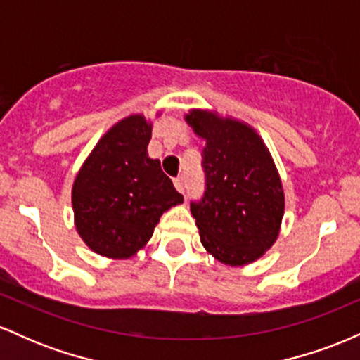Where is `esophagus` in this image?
Here are the masks:
<instances>
[{
  "label": "esophagus",
  "mask_w": 360,
  "mask_h": 360,
  "mask_svg": "<svg viewBox=\"0 0 360 360\" xmlns=\"http://www.w3.org/2000/svg\"><path fill=\"white\" fill-rule=\"evenodd\" d=\"M174 186H176L177 191L184 193V189H186V179H184V177H183V176L176 177V179H174Z\"/></svg>",
  "instance_id": "esophagus-1"
}]
</instances>
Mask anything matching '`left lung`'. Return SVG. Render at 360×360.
<instances>
[{
	"label": "left lung",
	"instance_id": "left-lung-1",
	"mask_svg": "<svg viewBox=\"0 0 360 360\" xmlns=\"http://www.w3.org/2000/svg\"><path fill=\"white\" fill-rule=\"evenodd\" d=\"M186 122L206 140L205 193L191 201L201 243L214 259L245 266L279 233L284 194L269 150L245 123L193 110Z\"/></svg>",
	"mask_w": 360,
	"mask_h": 360
}]
</instances>
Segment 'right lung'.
Masks as SVG:
<instances>
[{"label": "right lung", "mask_w": 360, "mask_h": 360, "mask_svg": "<svg viewBox=\"0 0 360 360\" xmlns=\"http://www.w3.org/2000/svg\"><path fill=\"white\" fill-rule=\"evenodd\" d=\"M152 125L131 115L103 135L72 186L77 233L91 250L131 257L148 242L160 214L183 203V194L147 155Z\"/></svg>", "instance_id": "obj_1"}]
</instances>
